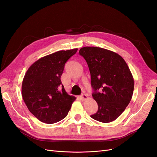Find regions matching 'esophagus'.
I'll use <instances>...</instances> for the list:
<instances>
[{
  "label": "esophagus",
  "mask_w": 157,
  "mask_h": 157,
  "mask_svg": "<svg viewBox=\"0 0 157 157\" xmlns=\"http://www.w3.org/2000/svg\"><path fill=\"white\" fill-rule=\"evenodd\" d=\"M80 98H81L82 100H85V99H86L88 98V96H87L86 94H83L81 95V96H80Z\"/></svg>",
  "instance_id": "34e87169"
}]
</instances>
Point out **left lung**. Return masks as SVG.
Masks as SVG:
<instances>
[{"label": "left lung", "instance_id": "obj_1", "mask_svg": "<svg viewBox=\"0 0 157 157\" xmlns=\"http://www.w3.org/2000/svg\"><path fill=\"white\" fill-rule=\"evenodd\" d=\"M91 75L93 98L98 105L94 120L107 123L116 120L130 102L134 88L131 71L122 57L113 51L94 46L80 48Z\"/></svg>", "mask_w": 157, "mask_h": 157}]
</instances>
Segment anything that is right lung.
Returning a JSON list of instances; mask_svg holds the SVG:
<instances>
[{"label":"right lung","mask_w":157,"mask_h":157,"mask_svg":"<svg viewBox=\"0 0 157 157\" xmlns=\"http://www.w3.org/2000/svg\"><path fill=\"white\" fill-rule=\"evenodd\" d=\"M77 50H60L42 57L27 71L22 82V98L40 121L54 124L67 115L76 98L65 92L61 76L65 63Z\"/></svg>","instance_id":"add662e5"}]
</instances>
